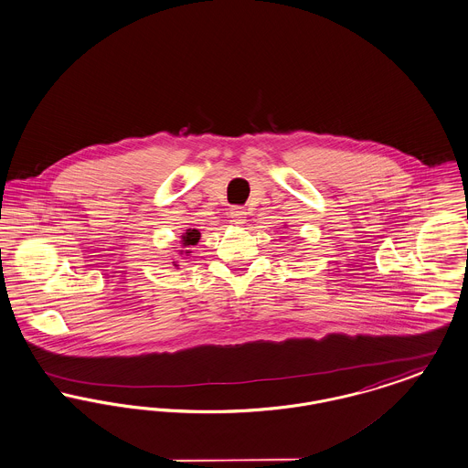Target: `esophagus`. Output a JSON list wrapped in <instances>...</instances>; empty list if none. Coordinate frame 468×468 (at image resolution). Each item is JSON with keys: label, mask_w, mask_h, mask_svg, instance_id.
<instances>
[{"label": "esophagus", "mask_w": 468, "mask_h": 468, "mask_svg": "<svg viewBox=\"0 0 468 468\" xmlns=\"http://www.w3.org/2000/svg\"><path fill=\"white\" fill-rule=\"evenodd\" d=\"M229 218L233 219V222L242 224V222L246 220V210H244L242 207H233V208L229 210Z\"/></svg>", "instance_id": "34e87169"}]
</instances>
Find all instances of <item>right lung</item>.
<instances>
[{
	"label": "right lung",
	"mask_w": 468,
	"mask_h": 468,
	"mask_svg": "<svg viewBox=\"0 0 468 468\" xmlns=\"http://www.w3.org/2000/svg\"><path fill=\"white\" fill-rule=\"evenodd\" d=\"M199 237H201V233L197 229H187L182 235V250H180V254L187 256L191 252V248L199 242ZM175 267H178V265L175 263Z\"/></svg>",
	"instance_id": "right-lung-1"
}]
</instances>
